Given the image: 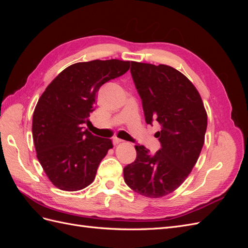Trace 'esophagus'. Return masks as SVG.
Here are the masks:
<instances>
[{"mask_svg": "<svg viewBox=\"0 0 248 248\" xmlns=\"http://www.w3.org/2000/svg\"><path fill=\"white\" fill-rule=\"evenodd\" d=\"M122 141H123V140H121V139H118V138L112 139V144H114V145H118V144H120V142H122Z\"/></svg>", "mask_w": 248, "mask_h": 248, "instance_id": "1", "label": "esophagus"}]
</instances>
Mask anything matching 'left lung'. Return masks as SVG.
Returning <instances> with one entry per match:
<instances>
[{
	"label": "left lung",
	"mask_w": 248,
	"mask_h": 248,
	"mask_svg": "<svg viewBox=\"0 0 248 248\" xmlns=\"http://www.w3.org/2000/svg\"><path fill=\"white\" fill-rule=\"evenodd\" d=\"M131 77L141 99L147 124L155 121L161 148L154 154L136 145L137 158L124 168V181L148 198L176 190L197 163L207 129V112L192 82L177 69L131 62Z\"/></svg>",
	"instance_id": "8db88e82"
}]
</instances>
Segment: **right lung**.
Masks as SVG:
<instances>
[{"instance_id":"right-lung-1","label":"right lung","mask_w":248,"mask_h":248,"mask_svg":"<svg viewBox=\"0 0 248 248\" xmlns=\"http://www.w3.org/2000/svg\"><path fill=\"white\" fill-rule=\"evenodd\" d=\"M129 67V61L116 59L72 64L40 96L33 114V140L43 170L59 189L77 191L94 181L112 144L84 126L90 123L100 87Z\"/></svg>"}]
</instances>
